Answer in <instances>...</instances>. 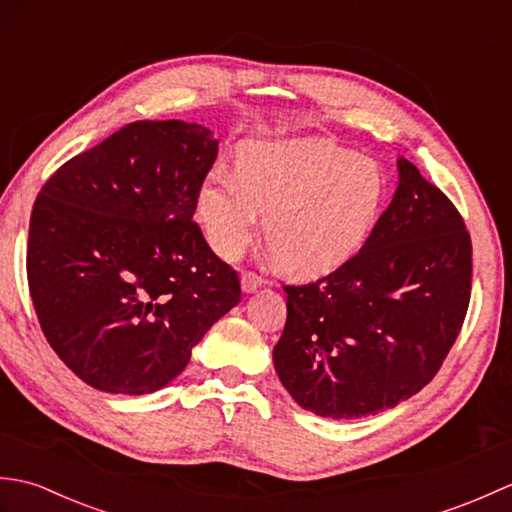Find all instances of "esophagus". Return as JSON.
I'll return each mask as SVG.
<instances>
[{"label": "esophagus", "mask_w": 512, "mask_h": 512, "mask_svg": "<svg viewBox=\"0 0 512 512\" xmlns=\"http://www.w3.org/2000/svg\"><path fill=\"white\" fill-rule=\"evenodd\" d=\"M264 284H266V279L259 277L257 273H244L242 275V290L246 292V295H250V292H257Z\"/></svg>", "instance_id": "obj_1"}]
</instances>
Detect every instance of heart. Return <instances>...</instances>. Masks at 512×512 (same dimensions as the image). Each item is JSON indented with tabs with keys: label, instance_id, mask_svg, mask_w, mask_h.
<instances>
[{
	"label": "heart",
	"instance_id": "b5f03b06",
	"mask_svg": "<svg viewBox=\"0 0 512 512\" xmlns=\"http://www.w3.org/2000/svg\"><path fill=\"white\" fill-rule=\"evenodd\" d=\"M385 173L325 140L246 143L235 173L215 169L198 191V220L215 253L237 257L264 235L281 268L319 275L365 244L383 211Z\"/></svg>",
	"mask_w": 512,
	"mask_h": 512
}]
</instances>
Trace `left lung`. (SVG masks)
<instances>
[{"label":"left lung","instance_id":"8db88e82","mask_svg":"<svg viewBox=\"0 0 512 512\" xmlns=\"http://www.w3.org/2000/svg\"><path fill=\"white\" fill-rule=\"evenodd\" d=\"M394 200L354 257L286 290L277 376L303 409L363 418L438 374L471 301V235L460 211L409 160Z\"/></svg>","mask_w":512,"mask_h":512}]
</instances>
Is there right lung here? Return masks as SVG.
<instances>
[{
	"label": "right lung",
	"instance_id": "right-lung-1",
	"mask_svg": "<svg viewBox=\"0 0 512 512\" xmlns=\"http://www.w3.org/2000/svg\"><path fill=\"white\" fill-rule=\"evenodd\" d=\"M217 158L202 125L136 121L70 158L30 215L26 270L43 334L83 383L151 394L242 299L193 222Z\"/></svg>",
	"mask_w": 512,
	"mask_h": 512
}]
</instances>
